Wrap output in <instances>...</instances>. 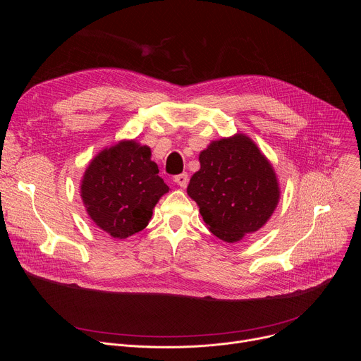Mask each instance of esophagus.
Returning <instances> with one entry per match:
<instances>
[{"label": "esophagus", "mask_w": 361, "mask_h": 361, "mask_svg": "<svg viewBox=\"0 0 361 361\" xmlns=\"http://www.w3.org/2000/svg\"><path fill=\"white\" fill-rule=\"evenodd\" d=\"M174 183L178 184L181 188H185L187 184H188V174L187 173H183V174H178L174 177Z\"/></svg>", "instance_id": "obj_1"}]
</instances>
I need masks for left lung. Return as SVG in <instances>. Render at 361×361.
<instances>
[{
    "label": "left lung",
    "instance_id": "obj_1",
    "mask_svg": "<svg viewBox=\"0 0 361 361\" xmlns=\"http://www.w3.org/2000/svg\"><path fill=\"white\" fill-rule=\"evenodd\" d=\"M198 160L200 170L187 194L214 235L235 243L270 220L280 187L273 166L250 137L235 134L212 141Z\"/></svg>",
    "mask_w": 361,
    "mask_h": 361
}]
</instances>
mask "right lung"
I'll use <instances>...</instances> for the list:
<instances>
[{
    "label": "right lung",
    "instance_id": "1",
    "mask_svg": "<svg viewBox=\"0 0 361 361\" xmlns=\"http://www.w3.org/2000/svg\"><path fill=\"white\" fill-rule=\"evenodd\" d=\"M169 185L151 161V149L123 140L99 151L81 180V198L94 224L113 238L144 230Z\"/></svg>",
    "mask_w": 361,
    "mask_h": 361
}]
</instances>
